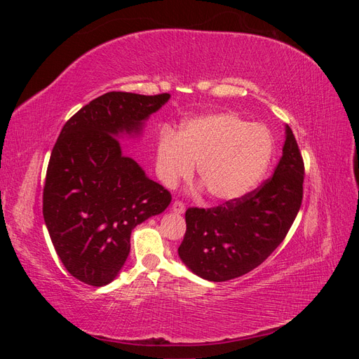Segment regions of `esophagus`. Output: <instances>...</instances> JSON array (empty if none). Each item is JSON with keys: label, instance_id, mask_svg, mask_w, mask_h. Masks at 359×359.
Returning a JSON list of instances; mask_svg holds the SVG:
<instances>
[{"label": "esophagus", "instance_id": "34e87169", "mask_svg": "<svg viewBox=\"0 0 359 359\" xmlns=\"http://www.w3.org/2000/svg\"><path fill=\"white\" fill-rule=\"evenodd\" d=\"M172 211L177 212V214H182L184 211H186V205H184L180 201H175V202H173V205H172Z\"/></svg>", "mask_w": 359, "mask_h": 359}]
</instances>
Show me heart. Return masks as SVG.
<instances>
[{
  "instance_id": "obj_1",
  "label": "heart",
  "mask_w": 359,
  "mask_h": 359,
  "mask_svg": "<svg viewBox=\"0 0 359 359\" xmlns=\"http://www.w3.org/2000/svg\"><path fill=\"white\" fill-rule=\"evenodd\" d=\"M274 154V139L262 124H250L232 112L191 118L178 135L161 132L156 148L157 175L173 189L198 173L210 196L229 202L241 199L262 181Z\"/></svg>"
}]
</instances>
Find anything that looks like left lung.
I'll return each instance as SVG.
<instances>
[{
    "instance_id": "1",
    "label": "left lung",
    "mask_w": 359,
    "mask_h": 359,
    "mask_svg": "<svg viewBox=\"0 0 359 359\" xmlns=\"http://www.w3.org/2000/svg\"><path fill=\"white\" fill-rule=\"evenodd\" d=\"M302 184V156L286 126L283 156L262 186L214 208L186 211L181 260L210 281H227L253 271L286 238L301 208Z\"/></svg>"
}]
</instances>
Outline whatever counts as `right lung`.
I'll return each mask as SVG.
<instances>
[{
	"label": "right lung",
	"instance_id": "add662e5",
	"mask_svg": "<svg viewBox=\"0 0 359 359\" xmlns=\"http://www.w3.org/2000/svg\"><path fill=\"white\" fill-rule=\"evenodd\" d=\"M169 99L168 93H106L76 112L53 145L43 217L62 265L85 285L111 283L130 253L132 231L172 201L119 139L142 132Z\"/></svg>",
	"mask_w": 359,
	"mask_h": 359
}]
</instances>
